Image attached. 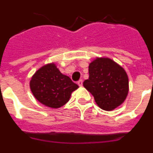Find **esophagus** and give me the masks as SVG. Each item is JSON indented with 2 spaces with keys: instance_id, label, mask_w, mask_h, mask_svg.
<instances>
[{
  "instance_id": "1",
  "label": "esophagus",
  "mask_w": 153,
  "mask_h": 153,
  "mask_svg": "<svg viewBox=\"0 0 153 153\" xmlns=\"http://www.w3.org/2000/svg\"><path fill=\"white\" fill-rule=\"evenodd\" d=\"M77 84L79 85V86H83V79H79V80L77 82Z\"/></svg>"
}]
</instances>
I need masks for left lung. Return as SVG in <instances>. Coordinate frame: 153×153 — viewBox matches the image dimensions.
<instances>
[{"instance_id": "8db88e82", "label": "left lung", "mask_w": 153, "mask_h": 153, "mask_svg": "<svg viewBox=\"0 0 153 153\" xmlns=\"http://www.w3.org/2000/svg\"><path fill=\"white\" fill-rule=\"evenodd\" d=\"M89 74L83 86L101 109L110 111L124 102L129 92V79L122 67L109 58H97L89 65Z\"/></svg>"}]
</instances>
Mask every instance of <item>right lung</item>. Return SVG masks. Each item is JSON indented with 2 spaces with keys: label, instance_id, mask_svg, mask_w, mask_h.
<instances>
[{
  "label": "right lung",
  "instance_id": "1",
  "mask_svg": "<svg viewBox=\"0 0 153 153\" xmlns=\"http://www.w3.org/2000/svg\"><path fill=\"white\" fill-rule=\"evenodd\" d=\"M35 98L51 108H60L70 100L72 92L79 87L69 76L63 75L54 63L39 69L30 82Z\"/></svg>",
  "mask_w": 153,
  "mask_h": 153
}]
</instances>
